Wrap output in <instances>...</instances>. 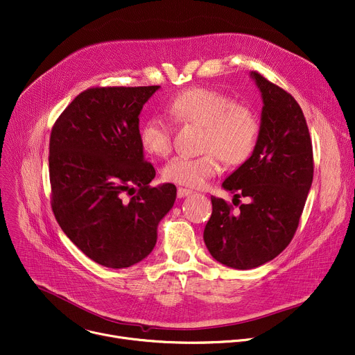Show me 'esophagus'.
Returning <instances> with one entry per match:
<instances>
[{
  "label": "esophagus",
  "instance_id": "1",
  "mask_svg": "<svg viewBox=\"0 0 355 355\" xmlns=\"http://www.w3.org/2000/svg\"><path fill=\"white\" fill-rule=\"evenodd\" d=\"M191 194H192V191L188 189V188L180 187V188L177 189V197H178V198H184V197H188V196H191Z\"/></svg>",
  "mask_w": 355,
  "mask_h": 355
}]
</instances>
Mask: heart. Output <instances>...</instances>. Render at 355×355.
I'll list each match as a JSON object with an SVG mask.
<instances>
[{
	"mask_svg": "<svg viewBox=\"0 0 355 355\" xmlns=\"http://www.w3.org/2000/svg\"><path fill=\"white\" fill-rule=\"evenodd\" d=\"M171 113L182 123L204 127L200 157L178 155L164 166V180L191 188L202 187L220 171V158L239 166L252 155L259 121L254 113L235 103L228 94L191 87L178 93L170 105ZM141 144L153 155L164 157L173 147V127L163 117H151L141 128Z\"/></svg>",
	"mask_w": 355,
	"mask_h": 355,
	"instance_id": "b5f03b06",
	"label": "heart"
}]
</instances>
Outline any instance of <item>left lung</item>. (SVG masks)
I'll return each instance as SVG.
<instances>
[{
	"instance_id": "8db88e82",
	"label": "left lung",
	"mask_w": 355,
	"mask_h": 355,
	"mask_svg": "<svg viewBox=\"0 0 355 355\" xmlns=\"http://www.w3.org/2000/svg\"><path fill=\"white\" fill-rule=\"evenodd\" d=\"M262 96L261 127L252 155L222 182L235 198H249L239 212L211 197L204 231L214 259L234 269L262 266L295 236L313 182V147L304 114L295 98L257 72Z\"/></svg>"
}]
</instances>
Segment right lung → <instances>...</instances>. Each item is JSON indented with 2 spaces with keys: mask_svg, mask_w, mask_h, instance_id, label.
<instances>
[{
  "mask_svg": "<svg viewBox=\"0 0 355 355\" xmlns=\"http://www.w3.org/2000/svg\"><path fill=\"white\" fill-rule=\"evenodd\" d=\"M158 89H87L52 127V211L67 236L106 268H130L147 257L175 202L174 184L150 187L155 170L144 159L139 130L141 109Z\"/></svg>",
  "mask_w": 355,
  "mask_h": 355,
  "instance_id": "obj_1",
  "label": "right lung"
}]
</instances>
